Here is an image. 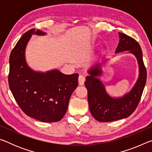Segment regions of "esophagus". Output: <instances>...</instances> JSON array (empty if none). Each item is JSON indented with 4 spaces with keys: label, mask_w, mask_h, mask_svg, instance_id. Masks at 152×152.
I'll return each mask as SVG.
<instances>
[{
    "label": "esophagus",
    "mask_w": 152,
    "mask_h": 152,
    "mask_svg": "<svg viewBox=\"0 0 152 152\" xmlns=\"http://www.w3.org/2000/svg\"><path fill=\"white\" fill-rule=\"evenodd\" d=\"M84 82H85V78H84V76L83 75H80L78 77L79 85H80V86L84 85Z\"/></svg>",
    "instance_id": "esophagus-1"
}]
</instances>
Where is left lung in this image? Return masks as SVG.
<instances>
[{"mask_svg": "<svg viewBox=\"0 0 152 152\" xmlns=\"http://www.w3.org/2000/svg\"><path fill=\"white\" fill-rule=\"evenodd\" d=\"M119 43L115 53L129 51L137 59L139 76L131 91L123 96L112 97L99 78L102 74V67L106 63L104 59L88 70L85 86L88 91L89 109L95 119L100 122H110L127 118L134 112L140 102L147 79V72L143 61V53L139 43L132 37L119 33Z\"/></svg>", "mask_w": 152, "mask_h": 152, "instance_id": "left-lung-1", "label": "left lung"}]
</instances>
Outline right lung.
<instances>
[{
    "label": "right lung",
    "mask_w": 152,
    "mask_h": 152,
    "mask_svg": "<svg viewBox=\"0 0 152 152\" xmlns=\"http://www.w3.org/2000/svg\"><path fill=\"white\" fill-rule=\"evenodd\" d=\"M34 34L45 35L46 33L35 29L28 31L11 51L9 88L27 116L45 123L57 122L66 114L70 98L78 85V74L67 75L56 69L45 72L32 70L25 59V49Z\"/></svg>",
    "instance_id": "1"
}]
</instances>
